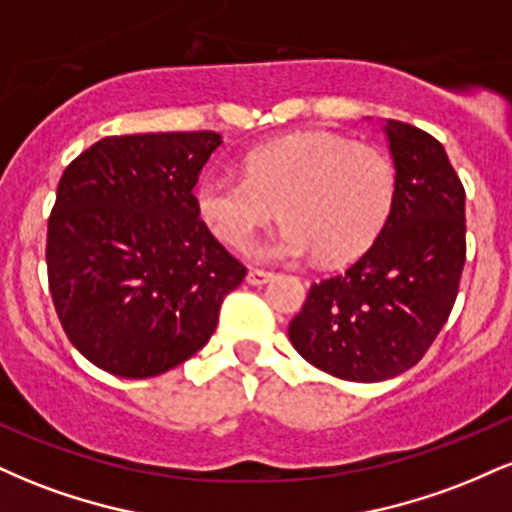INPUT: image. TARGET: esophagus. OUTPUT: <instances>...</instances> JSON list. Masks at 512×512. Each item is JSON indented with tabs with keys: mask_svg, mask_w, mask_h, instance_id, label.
I'll use <instances>...</instances> for the list:
<instances>
[{
	"mask_svg": "<svg viewBox=\"0 0 512 512\" xmlns=\"http://www.w3.org/2000/svg\"><path fill=\"white\" fill-rule=\"evenodd\" d=\"M272 272H267V269H250L248 272V284H252V286H262V284H267L269 279H272Z\"/></svg>",
	"mask_w": 512,
	"mask_h": 512,
	"instance_id": "obj_1",
	"label": "esophagus"
}]
</instances>
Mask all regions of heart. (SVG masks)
<instances>
[{
  "label": "heart",
  "mask_w": 512,
  "mask_h": 512,
  "mask_svg": "<svg viewBox=\"0 0 512 512\" xmlns=\"http://www.w3.org/2000/svg\"><path fill=\"white\" fill-rule=\"evenodd\" d=\"M397 192L392 158L334 132H301L250 151L245 178L211 170L195 202L228 248L245 250L279 216L289 221L267 252L281 260L349 262L370 248Z\"/></svg>",
  "instance_id": "b5f03b06"
}]
</instances>
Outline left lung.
<instances>
[{
  "label": "left lung",
  "instance_id": "1",
  "mask_svg": "<svg viewBox=\"0 0 512 512\" xmlns=\"http://www.w3.org/2000/svg\"><path fill=\"white\" fill-rule=\"evenodd\" d=\"M397 192L383 231L342 274L310 286L289 339L315 368L380 383L414 368L455 305L464 260V187L443 144L387 120Z\"/></svg>",
  "mask_w": 512,
  "mask_h": 512
}]
</instances>
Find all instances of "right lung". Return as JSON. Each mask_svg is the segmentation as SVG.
I'll list each match as a JSON object with an SVG mask.
<instances>
[{
	"label": "right lung",
	"instance_id": "1",
	"mask_svg": "<svg viewBox=\"0 0 512 512\" xmlns=\"http://www.w3.org/2000/svg\"><path fill=\"white\" fill-rule=\"evenodd\" d=\"M216 132L105 137L64 168L48 219L62 330L93 366L154 378L197 354L248 269L199 219Z\"/></svg>",
	"mask_w": 512,
	"mask_h": 512
}]
</instances>
